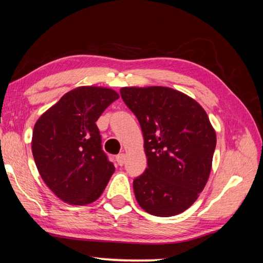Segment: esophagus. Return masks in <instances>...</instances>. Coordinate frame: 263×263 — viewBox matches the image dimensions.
Instances as JSON below:
<instances>
[{
  "mask_svg": "<svg viewBox=\"0 0 263 263\" xmlns=\"http://www.w3.org/2000/svg\"><path fill=\"white\" fill-rule=\"evenodd\" d=\"M125 159H126V156H125L124 153H119L118 156L116 157V160H117V162H118V165H120V166L124 165Z\"/></svg>",
  "mask_w": 263,
  "mask_h": 263,
  "instance_id": "34e87169",
  "label": "esophagus"
}]
</instances>
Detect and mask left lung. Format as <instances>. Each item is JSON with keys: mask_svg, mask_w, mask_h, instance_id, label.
Instances as JSON below:
<instances>
[{"mask_svg": "<svg viewBox=\"0 0 263 263\" xmlns=\"http://www.w3.org/2000/svg\"><path fill=\"white\" fill-rule=\"evenodd\" d=\"M123 101L139 120L147 168L133 180L139 206L156 216L190 208L210 178L215 130L202 106L167 86H125Z\"/></svg>", "mask_w": 263, "mask_h": 263, "instance_id": "obj_1", "label": "left lung"}]
</instances>
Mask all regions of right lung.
Instances as JSON below:
<instances>
[{"label":"right lung","mask_w":263,"mask_h":263,"mask_svg":"<svg viewBox=\"0 0 263 263\" xmlns=\"http://www.w3.org/2000/svg\"><path fill=\"white\" fill-rule=\"evenodd\" d=\"M118 98L110 87L78 86L37 119L32 156L45 185L64 202L96 201L114 174L96 122Z\"/></svg>","instance_id":"1"}]
</instances>
